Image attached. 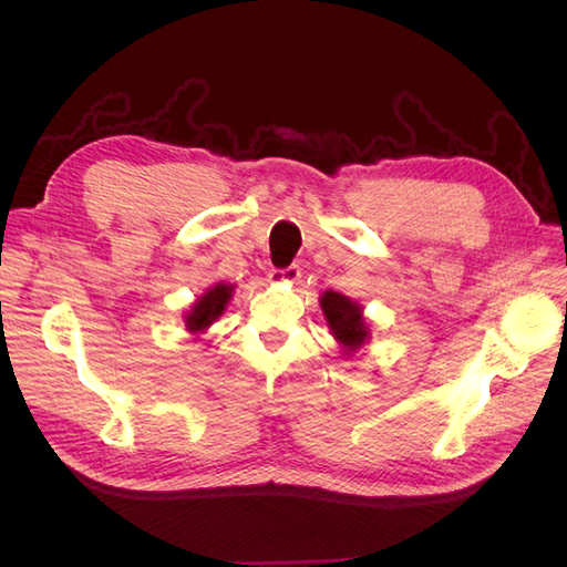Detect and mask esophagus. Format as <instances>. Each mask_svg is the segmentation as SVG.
<instances>
[{"instance_id": "1", "label": "esophagus", "mask_w": 567, "mask_h": 567, "mask_svg": "<svg viewBox=\"0 0 567 567\" xmlns=\"http://www.w3.org/2000/svg\"><path fill=\"white\" fill-rule=\"evenodd\" d=\"M269 279L277 281V284H296L300 279V267L298 265H290L286 269H271L269 271Z\"/></svg>"}]
</instances>
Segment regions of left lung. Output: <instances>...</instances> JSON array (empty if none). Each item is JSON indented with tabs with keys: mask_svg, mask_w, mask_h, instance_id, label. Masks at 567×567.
Returning <instances> with one entry per match:
<instances>
[{
	"mask_svg": "<svg viewBox=\"0 0 567 567\" xmlns=\"http://www.w3.org/2000/svg\"><path fill=\"white\" fill-rule=\"evenodd\" d=\"M321 310L326 321L331 326L336 340L342 342V348L357 350L362 346L367 338V326L362 310H359L352 300L336 293V290H326L321 296Z\"/></svg>",
	"mask_w": 567,
	"mask_h": 567,
	"instance_id": "left-lung-1",
	"label": "left lung"
}]
</instances>
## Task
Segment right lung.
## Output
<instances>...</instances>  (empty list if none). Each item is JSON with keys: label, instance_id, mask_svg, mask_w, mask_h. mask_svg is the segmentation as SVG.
I'll list each match as a JSON object with an SVG mask.
<instances>
[{"label": "right lung", "instance_id": "1", "mask_svg": "<svg viewBox=\"0 0 567 567\" xmlns=\"http://www.w3.org/2000/svg\"><path fill=\"white\" fill-rule=\"evenodd\" d=\"M229 298H231V286H225V284H219L213 290H208L205 296H200L198 302L194 305V310L186 317V329L203 331L205 326H210L221 312H225Z\"/></svg>", "mask_w": 567, "mask_h": 567}]
</instances>
